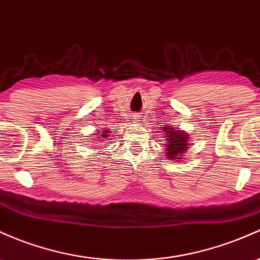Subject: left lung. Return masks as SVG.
<instances>
[{"instance_id": "8db88e82", "label": "left lung", "mask_w": 260, "mask_h": 260, "mask_svg": "<svg viewBox=\"0 0 260 260\" xmlns=\"http://www.w3.org/2000/svg\"><path fill=\"white\" fill-rule=\"evenodd\" d=\"M164 129H169L167 137H170L169 142H168L167 145V152L169 159H181L179 156H181L182 154H185L187 149V143L186 142L189 141V137L185 136L184 133L180 132V131H175V128H164Z\"/></svg>"}]
</instances>
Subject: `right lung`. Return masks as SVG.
Listing matches in <instances>:
<instances>
[{
  "label": "right lung",
  "mask_w": 260,
  "mask_h": 260,
  "mask_svg": "<svg viewBox=\"0 0 260 260\" xmlns=\"http://www.w3.org/2000/svg\"><path fill=\"white\" fill-rule=\"evenodd\" d=\"M102 136H104V137H102V138H106V137H107V135H106V131H104V133H102Z\"/></svg>",
  "instance_id": "1"
}]
</instances>
